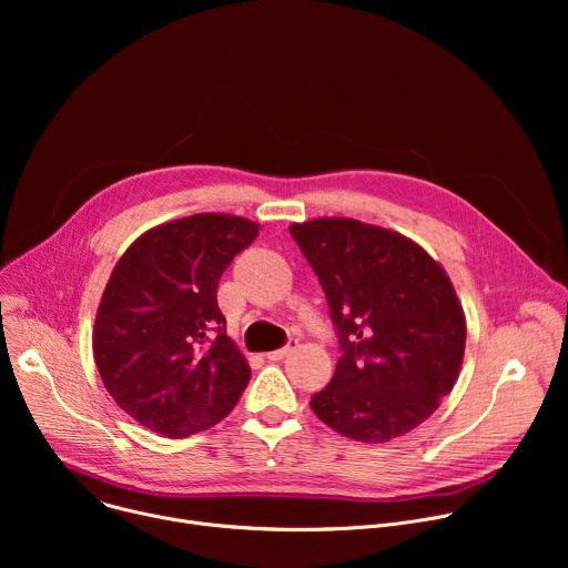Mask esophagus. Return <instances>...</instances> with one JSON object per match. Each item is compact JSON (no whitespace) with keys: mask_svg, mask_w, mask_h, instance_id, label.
<instances>
[{"mask_svg":"<svg viewBox=\"0 0 568 568\" xmlns=\"http://www.w3.org/2000/svg\"><path fill=\"white\" fill-rule=\"evenodd\" d=\"M292 351H294V344H287V346H285V348H281V351H272V353H267V359H270V362H281V359H285Z\"/></svg>","mask_w":568,"mask_h":568,"instance_id":"obj_1","label":"esophagus"}]
</instances>
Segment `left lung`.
Listing matches in <instances>:
<instances>
[{"label": "left lung", "mask_w": 568, "mask_h": 568, "mask_svg": "<svg viewBox=\"0 0 568 568\" xmlns=\"http://www.w3.org/2000/svg\"><path fill=\"white\" fill-rule=\"evenodd\" d=\"M290 233L342 346L312 412L359 443L409 434L454 388L465 355V312L447 272L412 237L353 217L292 222Z\"/></svg>", "instance_id": "8db88e82"}]
</instances>
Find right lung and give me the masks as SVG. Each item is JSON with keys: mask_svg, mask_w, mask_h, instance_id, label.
Segmentation results:
<instances>
[{"mask_svg": "<svg viewBox=\"0 0 568 568\" xmlns=\"http://www.w3.org/2000/svg\"><path fill=\"white\" fill-rule=\"evenodd\" d=\"M258 222L197 213L141 233L103 290L92 348L108 393L145 429L186 438L217 425L250 382L224 333L217 283Z\"/></svg>", "mask_w": 568, "mask_h": 568, "instance_id": "right-lung-1", "label": "right lung"}]
</instances>
